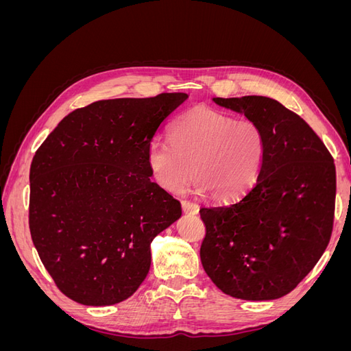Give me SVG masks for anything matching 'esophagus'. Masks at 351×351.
<instances>
[{
    "mask_svg": "<svg viewBox=\"0 0 351 351\" xmlns=\"http://www.w3.org/2000/svg\"><path fill=\"white\" fill-rule=\"evenodd\" d=\"M182 208L184 214H192L196 215L199 212V206L197 204H193V202H189V200H182Z\"/></svg>",
    "mask_w": 351,
    "mask_h": 351,
    "instance_id": "esophagus-1",
    "label": "esophagus"
}]
</instances>
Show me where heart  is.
I'll return each instance as SVG.
<instances>
[{
  "mask_svg": "<svg viewBox=\"0 0 351 351\" xmlns=\"http://www.w3.org/2000/svg\"><path fill=\"white\" fill-rule=\"evenodd\" d=\"M267 152L258 123L209 108H195L178 119L169 141L146 149L154 182L168 192H182L190 176L197 192L219 202L243 196L254 186Z\"/></svg>",
  "mask_w": 351,
  "mask_h": 351,
  "instance_id": "1",
  "label": "heart"
}]
</instances>
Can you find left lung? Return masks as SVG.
<instances>
[{
	"label": "left lung",
	"mask_w": 351,
	"mask_h": 351,
	"mask_svg": "<svg viewBox=\"0 0 351 351\" xmlns=\"http://www.w3.org/2000/svg\"><path fill=\"white\" fill-rule=\"evenodd\" d=\"M261 125L267 152L256 183L228 204L202 206L200 261L228 295L275 300L289 294L325 252L335 206L334 159L299 115L267 97L212 98Z\"/></svg>",
	"instance_id": "8db88e82"
}]
</instances>
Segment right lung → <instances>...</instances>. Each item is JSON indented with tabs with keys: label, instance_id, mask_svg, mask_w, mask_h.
<instances>
[{
	"label": "right lung",
	"instance_id": "obj_1",
	"mask_svg": "<svg viewBox=\"0 0 351 351\" xmlns=\"http://www.w3.org/2000/svg\"><path fill=\"white\" fill-rule=\"evenodd\" d=\"M187 93L93 102L70 112L30 165L29 228L58 289L86 306L120 303L151 268V243L182 205L151 180L146 149Z\"/></svg>",
	"mask_w": 351,
	"mask_h": 351
}]
</instances>
